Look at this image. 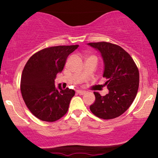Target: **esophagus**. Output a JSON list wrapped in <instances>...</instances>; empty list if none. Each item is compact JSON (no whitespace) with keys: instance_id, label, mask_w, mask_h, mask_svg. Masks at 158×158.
<instances>
[{"instance_id":"1","label":"esophagus","mask_w":158,"mask_h":158,"mask_svg":"<svg viewBox=\"0 0 158 158\" xmlns=\"http://www.w3.org/2000/svg\"><path fill=\"white\" fill-rule=\"evenodd\" d=\"M77 92L79 94H80V95H84L85 94V91H84V90H78Z\"/></svg>"}]
</instances>
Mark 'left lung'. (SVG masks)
<instances>
[{"label":"left lung","mask_w":158,"mask_h":158,"mask_svg":"<svg viewBox=\"0 0 158 158\" xmlns=\"http://www.w3.org/2000/svg\"><path fill=\"white\" fill-rule=\"evenodd\" d=\"M99 52L104 63L103 77L108 94L102 97L94 92L95 101L90 111L101 119H114L122 115L135 100L139 87V71L131 56L117 44L108 42L88 43Z\"/></svg>","instance_id":"left-lung-1"}]
</instances>
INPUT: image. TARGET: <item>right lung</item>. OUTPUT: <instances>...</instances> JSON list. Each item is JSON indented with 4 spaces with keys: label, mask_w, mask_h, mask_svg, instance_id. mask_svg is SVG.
Returning <instances> with one entry per match:
<instances>
[{
    "label": "right lung",
    "mask_w": 158,
    "mask_h": 158,
    "mask_svg": "<svg viewBox=\"0 0 158 158\" xmlns=\"http://www.w3.org/2000/svg\"><path fill=\"white\" fill-rule=\"evenodd\" d=\"M79 45L45 48L27 61L21 79V91L25 104L35 117L46 122H54L68 111L75 94L72 89L56 87L55 79L61 73L67 58Z\"/></svg>",
    "instance_id": "right-lung-1"
}]
</instances>
